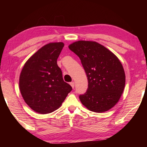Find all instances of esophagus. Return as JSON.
I'll return each instance as SVG.
<instances>
[{
  "label": "esophagus",
  "instance_id": "34e87169",
  "mask_svg": "<svg viewBox=\"0 0 147 147\" xmlns=\"http://www.w3.org/2000/svg\"><path fill=\"white\" fill-rule=\"evenodd\" d=\"M70 85H71V86L72 87V88H74V86H75V84H74V82H72L70 83Z\"/></svg>",
  "mask_w": 147,
  "mask_h": 147
}]
</instances>
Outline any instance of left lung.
<instances>
[{
    "label": "left lung",
    "mask_w": 147,
    "mask_h": 147,
    "mask_svg": "<svg viewBox=\"0 0 147 147\" xmlns=\"http://www.w3.org/2000/svg\"><path fill=\"white\" fill-rule=\"evenodd\" d=\"M69 48L80 57L88 78L87 91L79 97L82 104L98 113L111 109L125 86L121 62L109 49L95 41H76Z\"/></svg>",
    "instance_id": "1"
}]
</instances>
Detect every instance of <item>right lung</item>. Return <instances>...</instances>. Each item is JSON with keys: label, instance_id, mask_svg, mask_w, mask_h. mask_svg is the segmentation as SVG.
Instances as JSON below:
<instances>
[{"label": "right lung", "instance_id": "obj_1", "mask_svg": "<svg viewBox=\"0 0 147 147\" xmlns=\"http://www.w3.org/2000/svg\"><path fill=\"white\" fill-rule=\"evenodd\" d=\"M64 46L50 43L34 53L24 65L19 78V89L26 104L39 114L58 109L71 91L63 81L57 58Z\"/></svg>", "mask_w": 147, "mask_h": 147}]
</instances>
